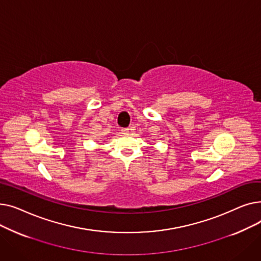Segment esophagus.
Segmentation results:
<instances>
[{"label": "esophagus", "mask_w": 261, "mask_h": 261, "mask_svg": "<svg viewBox=\"0 0 261 261\" xmlns=\"http://www.w3.org/2000/svg\"><path fill=\"white\" fill-rule=\"evenodd\" d=\"M120 132H121V134H129V129L128 128H122L120 130Z\"/></svg>", "instance_id": "esophagus-1"}]
</instances>
